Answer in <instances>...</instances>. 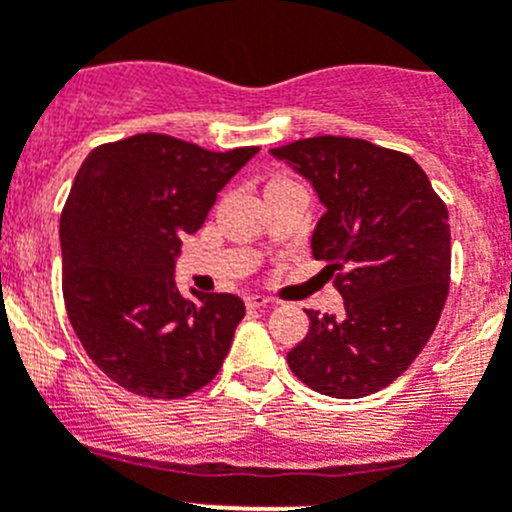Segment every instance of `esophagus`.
I'll return each mask as SVG.
<instances>
[{
    "instance_id": "34e87169",
    "label": "esophagus",
    "mask_w": 512,
    "mask_h": 512,
    "mask_svg": "<svg viewBox=\"0 0 512 512\" xmlns=\"http://www.w3.org/2000/svg\"><path fill=\"white\" fill-rule=\"evenodd\" d=\"M245 302H247V307H250V310H262V307L272 305L270 297H265V295H250Z\"/></svg>"
}]
</instances>
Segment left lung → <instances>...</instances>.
Returning <instances> with one entry per match:
<instances>
[{"label":"left lung","instance_id":"1","mask_svg":"<svg viewBox=\"0 0 512 512\" xmlns=\"http://www.w3.org/2000/svg\"><path fill=\"white\" fill-rule=\"evenodd\" d=\"M312 182L325 215L312 257L345 300L340 317L307 310L290 370L330 398H365L403 375L433 335L450 287L448 207L403 152L352 137L270 150Z\"/></svg>","mask_w":512,"mask_h":512}]
</instances>
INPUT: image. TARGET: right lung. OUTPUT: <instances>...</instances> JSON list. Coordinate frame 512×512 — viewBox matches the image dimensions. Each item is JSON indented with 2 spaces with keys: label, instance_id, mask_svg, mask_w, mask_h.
Instances as JSON below:
<instances>
[{
  "label": "right lung",
  "instance_id": "add662e5",
  "mask_svg": "<svg viewBox=\"0 0 512 512\" xmlns=\"http://www.w3.org/2000/svg\"><path fill=\"white\" fill-rule=\"evenodd\" d=\"M257 150L210 152L147 132L99 145L79 167L59 220L64 305L94 365L124 390L177 400L220 372L245 302L187 300L175 260Z\"/></svg>",
  "mask_w": 512,
  "mask_h": 512
}]
</instances>
